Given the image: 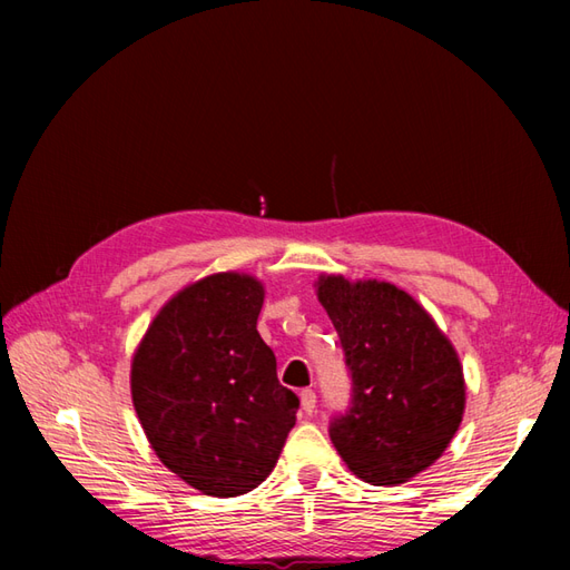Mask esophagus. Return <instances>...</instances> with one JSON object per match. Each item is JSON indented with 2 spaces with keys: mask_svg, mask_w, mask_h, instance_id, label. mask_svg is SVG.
I'll list each match as a JSON object with an SVG mask.
<instances>
[{
  "mask_svg": "<svg viewBox=\"0 0 570 570\" xmlns=\"http://www.w3.org/2000/svg\"><path fill=\"white\" fill-rule=\"evenodd\" d=\"M313 409H316V392L304 390L301 392V411H304L306 416H313Z\"/></svg>",
  "mask_w": 570,
  "mask_h": 570,
  "instance_id": "34e87169",
  "label": "esophagus"
}]
</instances>
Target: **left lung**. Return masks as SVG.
<instances>
[{
	"instance_id": "obj_1",
	"label": "left lung",
	"mask_w": 570,
	"mask_h": 570,
	"mask_svg": "<svg viewBox=\"0 0 570 570\" xmlns=\"http://www.w3.org/2000/svg\"><path fill=\"white\" fill-rule=\"evenodd\" d=\"M316 296L353 372V406L331 441L353 475L402 485L451 445L465 414L458 350L419 301L390 282L321 274Z\"/></svg>"
}]
</instances>
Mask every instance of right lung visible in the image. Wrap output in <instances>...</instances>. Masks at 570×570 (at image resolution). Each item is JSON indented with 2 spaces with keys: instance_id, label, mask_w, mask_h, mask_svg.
<instances>
[{
  "instance_id": "right-lung-1",
  "label": "right lung",
  "mask_w": 570,
  "mask_h": 570,
  "mask_svg": "<svg viewBox=\"0 0 570 570\" xmlns=\"http://www.w3.org/2000/svg\"><path fill=\"white\" fill-rule=\"evenodd\" d=\"M262 304L257 276H203L166 301L131 355V404L156 458L210 498L262 485L296 423L298 396L257 331Z\"/></svg>"
}]
</instances>
